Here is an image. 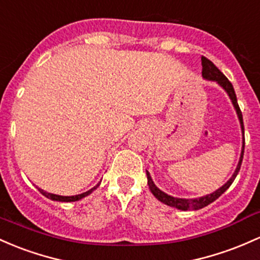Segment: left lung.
Returning <instances> with one entry per match:
<instances>
[{"label": "left lung", "mask_w": 260, "mask_h": 260, "mask_svg": "<svg viewBox=\"0 0 260 260\" xmlns=\"http://www.w3.org/2000/svg\"><path fill=\"white\" fill-rule=\"evenodd\" d=\"M201 62H202V78H204L205 80H207V81L217 82L219 86H221L224 91H226L228 98H230L231 102H232L233 107H235V110H236L237 116H238L239 123H241L242 139H243V141H242V152H241V156H239V161H238V164H237V168H236L235 173L232 174V176H231V178L228 179V181L226 182V184L222 185L219 189L213 191L212 193H209V195L201 196V198H198V199H180V198H174V196L168 195L167 192L161 191L158 186H156L155 184H154L152 176H150L149 172L147 170L148 186H149V189H150V191H152L153 195L155 196V198L158 199L159 201L162 202V204L168 205V206H170V207H175V209L181 210V211H189V210L196 211V210H200V209H204L205 206H207V205H210L211 202H213L215 200H217L219 196H221L222 193H223L224 191H226L228 187L232 185V182L235 181L237 174H238L239 169H241L242 159H243V153H244L243 117H242V112H241V110H239L238 102H237V96H236V92H235V88H233L232 84L230 82V80H228L226 76H224L223 74H222L221 71L218 70V68L216 67V65L213 64L212 61L209 60L207 58H205V56H202Z\"/></svg>", "instance_id": "left-lung-1"}]
</instances>
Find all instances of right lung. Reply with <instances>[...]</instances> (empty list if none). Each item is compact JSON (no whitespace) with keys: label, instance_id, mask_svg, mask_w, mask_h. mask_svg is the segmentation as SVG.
Here are the masks:
<instances>
[{"label":"right lung","instance_id":"obj_1","mask_svg":"<svg viewBox=\"0 0 260 260\" xmlns=\"http://www.w3.org/2000/svg\"><path fill=\"white\" fill-rule=\"evenodd\" d=\"M100 184H101V182H99V184L96 185V186H93L92 189H90L88 191H86V192H82V193H79V195H74V196H61V195H55V193L47 192V191H44V190L39 189V187H37V189H38L39 191H41L42 195H44L45 198H48V199L53 200V201H60V202H74V201H79V200H81V199L86 198V196L90 195V193L92 192L93 190L98 189V187L100 186Z\"/></svg>","mask_w":260,"mask_h":260}]
</instances>
